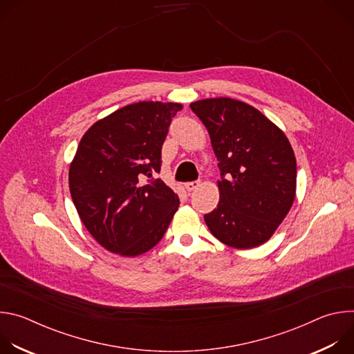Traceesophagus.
Masks as SVG:
<instances>
[{"instance_id": "obj_1", "label": "esophagus", "mask_w": 354, "mask_h": 354, "mask_svg": "<svg viewBox=\"0 0 354 354\" xmlns=\"http://www.w3.org/2000/svg\"><path fill=\"white\" fill-rule=\"evenodd\" d=\"M198 186H200V182H198V180H194V182H187V183H185V187H186V190H187V192H192V190L197 189Z\"/></svg>"}]
</instances>
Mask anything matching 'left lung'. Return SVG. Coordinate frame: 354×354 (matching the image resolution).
Instances as JSON below:
<instances>
[{
	"label": "left lung",
	"instance_id": "left-lung-1",
	"mask_svg": "<svg viewBox=\"0 0 354 354\" xmlns=\"http://www.w3.org/2000/svg\"><path fill=\"white\" fill-rule=\"evenodd\" d=\"M190 109L210 134L221 172L217 209L205 216L210 232L236 249L265 243L295 197L297 164L288 138L236 99L196 100Z\"/></svg>",
	"mask_w": 354,
	"mask_h": 354
}]
</instances>
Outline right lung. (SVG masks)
<instances>
[{
    "label": "right lung",
    "mask_w": 354,
    "mask_h": 354,
    "mask_svg": "<svg viewBox=\"0 0 354 354\" xmlns=\"http://www.w3.org/2000/svg\"><path fill=\"white\" fill-rule=\"evenodd\" d=\"M180 104L127 105L93 123L70 165L68 185L78 216L105 249L137 257L164 236L178 194L154 174Z\"/></svg>",
    "instance_id": "obj_1"
}]
</instances>
